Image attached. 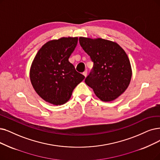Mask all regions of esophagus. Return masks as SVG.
I'll use <instances>...</instances> for the list:
<instances>
[{
    "label": "esophagus",
    "mask_w": 160,
    "mask_h": 160,
    "mask_svg": "<svg viewBox=\"0 0 160 160\" xmlns=\"http://www.w3.org/2000/svg\"><path fill=\"white\" fill-rule=\"evenodd\" d=\"M82 74H83V75L86 78L87 75V70H85V72H83V73H82Z\"/></svg>",
    "instance_id": "34e87169"
}]
</instances>
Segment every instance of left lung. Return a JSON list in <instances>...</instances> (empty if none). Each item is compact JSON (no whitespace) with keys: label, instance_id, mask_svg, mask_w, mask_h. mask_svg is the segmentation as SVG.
<instances>
[{"label":"left lung","instance_id":"obj_1","mask_svg":"<svg viewBox=\"0 0 160 160\" xmlns=\"http://www.w3.org/2000/svg\"><path fill=\"white\" fill-rule=\"evenodd\" d=\"M79 43L93 62L85 82L101 100L112 101L128 87L132 70L128 56L118 44L106 39L79 37Z\"/></svg>","mask_w":160,"mask_h":160}]
</instances>
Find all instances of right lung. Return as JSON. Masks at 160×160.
Masks as SVG:
<instances>
[{"instance_id": "1", "label": "right lung", "mask_w": 160, "mask_h": 160, "mask_svg": "<svg viewBox=\"0 0 160 160\" xmlns=\"http://www.w3.org/2000/svg\"><path fill=\"white\" fill-rule=\"evenodd\" d=\"M78 41V37L48 41L38 51L32 63L31 84L37 93L50 104H65L75 87L85 79L68 60Z\"/></svg>"}]
</instances>
